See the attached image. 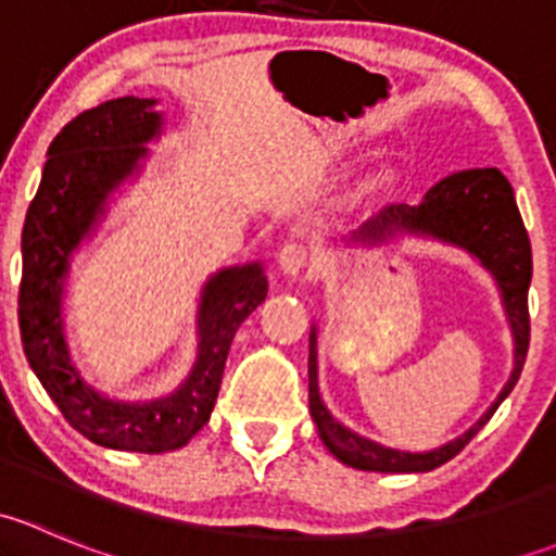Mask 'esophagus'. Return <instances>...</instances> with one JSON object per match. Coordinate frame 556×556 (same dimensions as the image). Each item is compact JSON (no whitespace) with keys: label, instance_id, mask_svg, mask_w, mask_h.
Listing matches in <instances>:
<instances>
[{"label":"esophagus","instance_id":"esophagus-1","mask_svg":"<svg viewBox=\"0 0 556 556\" xmlns=\"http://www.w3.org/2000/svg\"><path fill=\"white\" fill-rule=\"evenodd\" d=\"M279 266H282L285 274H301L306 266H309V250L301 242H288L279 250Z\"/></svg>","mask_w":556,"mask_h":556}]
</instances>
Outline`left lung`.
Wrapping results in <instances>:
<instances>
[{
	"label": "left lung",
	"instance_id": "obj_1",
	"mask_svg": "<svg viewBox=\"0 0 556 556\" xmlns=\"http://www.w3.org/2000/svg\"><path fill=\"white\" fill-rule=\"evenodd\" d=\"M397 231L430 233L435 239H444L457 247H465L470 255L479 257L503 290V304H506L508 319H511L514 341H517V363L508 384L492 403L490 412L473 425L465 435L450 441L446 446L425 454L387 450L374 441L361 439L357 433L346 430L336 422L328 408L319 401L317 390V336H309V412L314 425L319 430V439L325 441L330 452L341 463L361 470H377V473H425L439 465L450 463L454 454L465 450L470 439L490 422L495 408L506 401L508 392L517 384L521 366H525L527 346H530V309H527V290L532 279V250L530 237L525 231V223L514 201V190L508 179L497 169H465L454 172L435 182L422 199V204H387L361 231L352 237V242L382 244L395 237Z\"/></svg>",
	"mask_w": 556,
	"mask_h": 556
}]
</instances>
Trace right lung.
Segmentation results:
<instances>
[{
	"instance_id": "1",
	"label": "right lung",
	"mask_w": 556,
	"mask_h": 556,
	"mask_svg": "<svg viewBox=\"0 0 556 556\" xmlns=\"http://www.w3.org/2000/svg\"><path fill=\"white\" fill-rule=\"evenodd\" d=\"M155 99L123 97L80 112L48 148L37 195L26 212L21 252L18 325L26 361L66 422L99 446L161 454L188 444L206 425L220 392L233 333L266 301L268 282L257 263L223 268L206 282L199 312V361L169 397L115 403L70 366L61 333V285L70 255L93 226L104 199L139 166L144 142L161 131Z\"/></svg>"
}]
</instances>
